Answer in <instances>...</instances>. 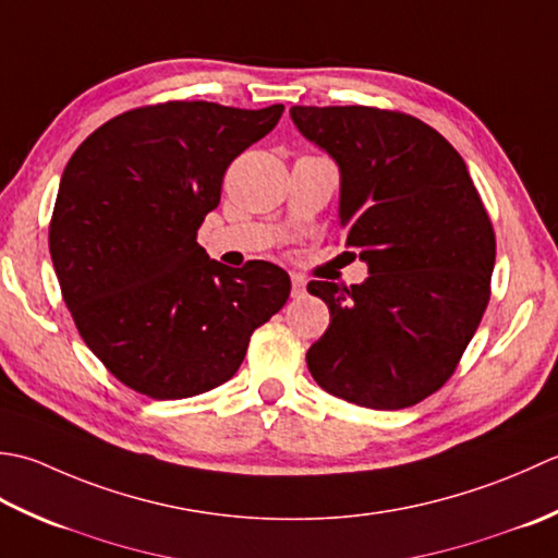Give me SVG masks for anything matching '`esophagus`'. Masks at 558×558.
I'll return each mask as SVG.
<instances>
[{
  "mask_svg": "<svg viewBox=\"0 0 558 558\" xmlns=\"http://www.w3.org/2000/svg\"><path fill=\"white\" fill-rule=\"evenodd\" d=\"M305 293V279L301 275H291V295L293 299H301Z\"/></svg>",
  "mask_w": 558,
  "mask_h": 558,
  "instance_id": "1",
  "label": "esophagus"
}]
</instances>
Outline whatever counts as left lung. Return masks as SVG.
<instances>
[{
  "label": "left lung",
  "instance_id": "left-lung-1",
  "mask_svg": "<svg viewBox=\"0 0 558 558\" xmlns=\"http://www.w3.org/2000/svg\"><path fill=\"white\" fill-rule=\"evenodd\" d=\"M299 132L339 166V223L368 279L311 281L329 327L308 371L329 395L404 409L434 395L482 323L496 235L462 156L426 122L368 106H293Z\"/></svg>",
  "mask_w": 558,
  "mask_h": 558
}]
</instances>
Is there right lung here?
Segmentation results:
<instances>
[{"mask_svg":"<svg viewBox=\"0 0 558 558\" xmlns=\"http://www.w3.org/2000/svg\"><path fill=\"white\" fill-rule=\"evenodd\" d=\"M281 112L207 100L134 108L88 134L66 163L50 221L54 275L86 347L128 388L154 400L216 388L287 303L281 267L231 269L197 243L226 168Z\"/></svg>","mask_w":558,"mask_h":558,"instance_id":"1","label":"right lung"}]
</instances>
